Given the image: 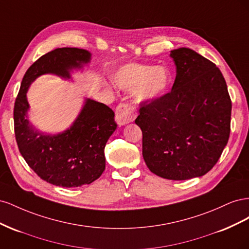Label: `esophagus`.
Segmentation results:
<instances>
[{"label":"esophagus","mask_w":249,"mask_h":249,"mask_svg":"<svg viewBox=\"0 0 249 249\" xmlns=\"http://www.w3.org/2000/svg\"><path fill=\"white\" fill-rule=\"evenodd\" d=\"M135 116H136V112H135L131 105L120 103L116 107L115 120L119 125H124L133 122L135 119Z\"/></svg>","instance_id":"obj_1"}]
</instances>
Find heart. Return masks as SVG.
Listing matches in <instances>:
<instances>
[{
	"label": "heart",
	"mask_w": 249,
	"mask_h": 249,
	"mask_svg": "<svg viewBox=\"0 0 249 249\" xmlns=\"http://www.w3.org/2000/svg\"><path fill=\"white\" fill-rule=\"evenodd\" d=\"M114 82L120 89L134 90L137 102L150 103L167 91L171 76L163 66L131 63L116 72Z\"/></svg>",
	"instance_id": "1"
}]
</instances>
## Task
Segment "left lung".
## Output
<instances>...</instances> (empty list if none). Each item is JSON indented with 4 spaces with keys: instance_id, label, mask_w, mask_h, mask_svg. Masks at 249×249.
<instances>
[{
    "instance_id": "1",
    "label": "left lung",
    "mask_w": 249,
    "mask_h": 249,
    "mask_svg": "<svg viewBox=\"0 0 249 249\" xmlns=\"http://www.w3.org/2000/svg\"><path fill=\"white\" fill-rule=\"evenodd\" d=\"M170 57L177 66L171 90L140 103L135 124L148 169L183 180L206 175L219 160L230 138L231 101L212 61L187 48L171 51Z\"/></svg>"
}]
</instances>
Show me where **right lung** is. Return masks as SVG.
Instances as JSON below:
<instances>
[{
	"label": "right lung",
	"mask_w": 249,
	"mask_h": 249,
	"mask_svg": "<svg viewBox=\"0 0 249 249\" xmlns=\"http://www.w3.org/2000/svg\"><path fill=\"white\" fill-rule=\"evenodd\" d=\"M89 60L90 53L78 48H59L47 53L26 71L14 103V133L19 153L37 176L55 186L88 185L102 176L106 166L104 149L117 126L114 112L105 104L88 99L69 130L50 136L35 131L29 124L26 93L41 74L71 78V69H80Z\"/></svg>",
	"instance_id": "obj_1"
}]
</instances>
